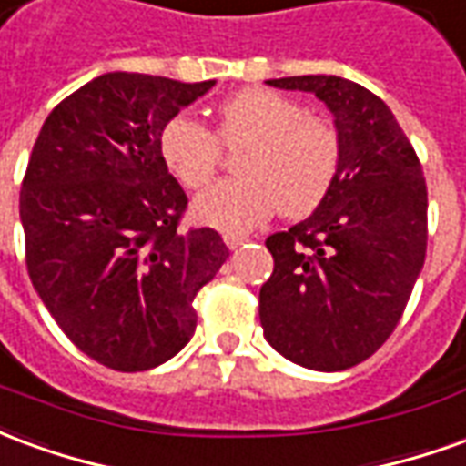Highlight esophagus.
Masks as SVG:
<instances>
[{"label": "esophagus", "mask_w": 466, "mask_h": 466, "mask_svg": "<svg viewBox=\"0 0 466 466\" xmlns=\"http://www.w3.org/2000/svg\"><path fill=\"white\" fill-rule=\"evenodd\" d=\"M244 242H247V237H242V234H224V244H227L229 249H237V247Z\"/></svg>", "instance_id": "34e87169"}]
</instances>
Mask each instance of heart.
Returning <instances> with one entry per match:
<instances>
[{
  "instance_id": "1",
  "label": "heart",
  "mask_w": 466,
  "mask_h": 466,
  "mask_svg": "<svg viewBox=\"0 0 466 466\" xmlns=\"http://www.w3.org/2000/svg\"><path fill=\"white\" fill-rule=\"evenodd\" d=\"M222 144L244 147L239 179L209 187L194 199L202 224L242 234L269 219L307 217L329 197L342 167V132L332 116L312 115L292 96L252 86L224 99L217 132L189 115H177L159 132L167 169L187 187L202 189L222 164Z\"/></svg>"
}]
</instances>
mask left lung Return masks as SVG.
I'll return each mask as SVG.
<instances>
[{
    "instance_id": "1",
    "label": "left lung",
    "mask_w": 466,
    "mask_h": 466,
    "mask_svg": "<svg viewBox=\"0 0 466 466\" xmlns=\"http://www.w3.org/2000/svg\"><path fill=\"white\" fill-rule=\"evenodd\" d=\"M269 85L312 92L332 109L342 167L304 222L267 237L264 337L307 370H350L390 339L410 302L427 254V182L407 134L370 89L327 75Z\"/></svg>"
}]
</instances>
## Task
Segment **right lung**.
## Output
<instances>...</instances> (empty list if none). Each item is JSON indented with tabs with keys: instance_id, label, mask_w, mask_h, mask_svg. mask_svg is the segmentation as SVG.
Listing matches in <instances>:
<instances>
[{
	"instance_id": "obj_1",
	"label": "right lung",
	"mask_w": 466,
	"mask_h": 466,
	"mask_svg": "<svg viewBox=\"0 0 466 466\" xmlns=\"http://www.w3.org/2000/svg\"><path fill=\"white\" fill-rule=\"evenodd\" d=\"M214 82L109 72L46 116L19 217L36 294L76 350L116 371L172 360L197 327L194 297L219 272L222 237L179 229L187 194L159 132Z\"/></svg>"
}]
</instances>
